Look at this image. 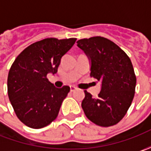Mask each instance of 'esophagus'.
I'll return each instance as SVG.
<instances>
[{
    "instance_id": "esophagus-1",
    "label": "esophagus",
    "mask_w": 151,
    "mask_h": 151,
    "mask_svg": "<svg viewBox=\"0 0 151 151\" xmlns=\"http://www.w3.org/2000/svg\"><path fill=\"white\" fill-rule=\"evenodd\" d=\"M76 89H77V88H76V86H70V91H71V92L75 91Z\"/></svg>"
}]
</instances>
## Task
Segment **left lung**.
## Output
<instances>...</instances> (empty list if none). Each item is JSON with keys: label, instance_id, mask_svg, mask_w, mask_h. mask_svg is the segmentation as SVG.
Returning a JSON list of instances; mask_svg holds the SVG:
<instances>
[{"label": "left lung", "instance_id": "8db88e82", "mask_svg": "<svg viewBox=\"0 0 151 151\" xmlns=\"http://www.w3.org/2000/svg\"><path fill=\"white\" fill-rule=\"evenodd\" d=\"M77 46L91 60V76L101 81L96 98L85 91L81 107L95 124H117L130 107L135 93L136 76L130 59L113 41L92 37L77 41Z\"/></svg>", "mask_w": 151, "mask_h": 151}]
</instances>
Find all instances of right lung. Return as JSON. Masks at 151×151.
Returning a JSON list of instances; mask_svg holds the SVG:
<instances>
[{"label":"right lung","mask_w":151,"mask_h":151,"mask_svg":"<svg viewBox=\"0 0 151 151\" xmlns=\"http://www.w3.org/2000/svg\"><path fill=\"white\" fill-rule=\"evenodd\" d=\"M76 38H44L27 47L12 65L7 77L9 100L17 117L32 129L51 124L60 112L70 86L57 88L47 78L55 74Z\"/></svg>","instance_id":"obj_1"}]
</instances>
